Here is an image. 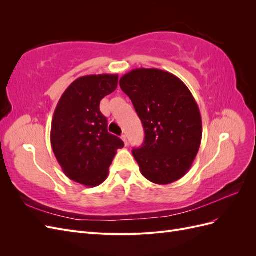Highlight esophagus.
<instances>
[{
  "instance_id": "1",
  "label": "esophagus",
  "mask_w": 256,
  "mask_h": 256,
  "mask_svg": "<svg viewBox=\"0 0 256 256\" xmlns=\"http://www.w3.org/2000/svg\"><path fill=\"white\" fill-rule=\"evenodd\" d=\"M122 140L124 141V143H125V145H126V146L128 145V140H127V136H126L125 134H122Z\"/></svg>"
}]
</instances>
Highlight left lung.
<instances>
[{"mask_svg":"<svg viewBox=\"0 0 256 256\" xmlns=\"http://www.w3.org/2000/svg\"><path fill=\"white\" fill-rule=\"evenodd\" d=\"M120 85L144 127L143 146L132 150L142 175L157 184L180 180L192 166L203 134L198 106L187 85L156 68L134 69Z\"/></svg>","mask_w":256,"mask_h":256,"instance_id":"8db88e82","label":"left lung"}]
</instances>
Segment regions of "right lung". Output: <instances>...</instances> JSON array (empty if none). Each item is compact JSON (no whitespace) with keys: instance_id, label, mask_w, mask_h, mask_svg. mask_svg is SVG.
Returning <instances> with one entry per match:
<instances>
[{"instance_id":"1","label":"right lung","mask_w":256,"mask_h":256,"mask_svg":"<svg viewBox=\"0 0 256 256\" xmlns=\"http://www.w3.org/2000/svg\"><path fill=\"white\" fill-rule=\"evenodd\" d=\"M118 74H90L74 81L54 111L51 146L65 175L86 187L102 184L124 142L108 131L100 102L113 92Z\"/></svg>"}]
</instances>
